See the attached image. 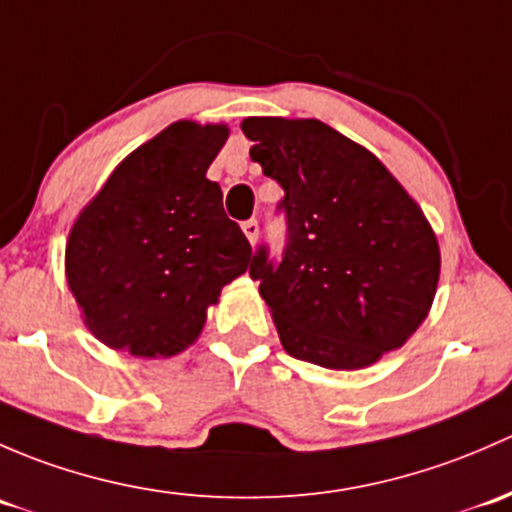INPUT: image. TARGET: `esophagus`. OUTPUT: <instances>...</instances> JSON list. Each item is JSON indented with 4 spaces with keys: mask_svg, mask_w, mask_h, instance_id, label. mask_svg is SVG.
Returning <instances> with one entry per match:
<instances>
[{
    "mask_svg": "<svg viewBox=\"0 0 512 512\" xmlns=\"http://www.w3.org/2000/svg\"><path fill=\"white\" fill-rule=\"evenodd\" d=\"M241 229H244L246 239H249L251 244H256V239H258V231H261V226H258V221H256V219H249V221H244V224H241Z\"/></svg>",
    "mask_w": 512,
    "mask_h": 512,
    "instance_id": "34e87169",
    "label": "esophagus"
}]
</instances>
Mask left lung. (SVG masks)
<instances>
[{
    "instance_id": "8db88e82",
    "label": "left lung",
    "mask_w": 512,
    "mask_h": 512,
    "mask_svg": "<svg viewBox=\"0 0 512 512\" xmlns=\"http://www.w3.org/2000/svg\"><path fill=\"white\" fill-rule=\"evenodd\" d=\"M251 160L283 187L281 258L261 244V283L288 355L360 370L397 350L426 318L439 283V244L387 167L320 120L249 118Z\"/></svg>"
}]
</instances>
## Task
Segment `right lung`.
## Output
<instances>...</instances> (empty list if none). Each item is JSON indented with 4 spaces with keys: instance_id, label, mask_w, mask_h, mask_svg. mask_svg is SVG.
Listing matches in <instances>:
<instances>
[{
    "instance_id": "obj_1",
    "label": "right lung",
    "mask_w": 512,
    "mask_h": 512,
    "mask_svg": "<svg viewBox=\"0 0 512 512\" xmlns=\"http://www.w3.org/2000/svg\"><path fill=\"white\" fill-rule=\"evenodd\" d=\"M229 130L182 120L125 157L73 224L68 288L108 347L170 357L246 271L251 244L207 179Z\"/></svg>"
}]
</instances>
